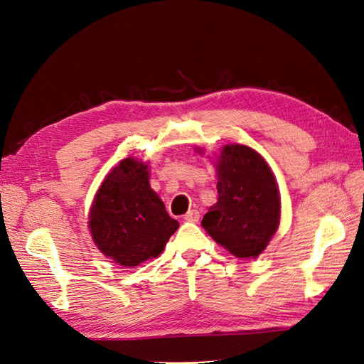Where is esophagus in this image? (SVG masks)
I'll list each match as a JSON object with an SVG mask.
<instances>
[{
  "label": "esophagus",
  "instance_id": "34e87169",
  "mask_svg": "<svg viewBox=\"0 0 364 364\" xmlns=\"http://www.w3.org/2000/svg\"><path fill=\"white\" fill-rule=\"evenodd\" d=\"M199 216L200 215H199L198 210L193 208V210H188V212L183 215V220L188 221V223H198L199 221Z\"/></svg>",
  "mask_w": 364,
  "mask_h": 364
}]
</instances>
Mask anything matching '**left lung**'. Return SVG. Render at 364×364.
Returning a JSON list of instances; mask_svg holds the SVG:
<instances>
[{"label": "left lung", "mask_w": 364, "mask_h": 364, "mask_svg": "<svg viewBox=\"0 0 364 364\" xmlns=\"http://www.w3.org/2000/svg\"><path fill=\"white\" fill-rule=\"evenodd\" d=\"M216 188L220 198L204 215L203 228L232 255H260L280 221L277 183L264 159L243 144L224 146Z\"/></svg>", "instance_id": "8db88e82"}]
</instances>
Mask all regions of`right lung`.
I'll use <instances>...</instances> for the list:
<instances>
[{
  "label": "right lung",
  "mask_w": 364,
  "mask_h": 364,
  "mask_svg": "<svg viewBox=\"0 0 364 364\" xmlns=\"http://www.w3.org/2000/svg\"><path fill=\"white\" fill-rule=\"evenodd\" d=\"M148 165L124 159L102 182L90 210V232L101 252L121 266L157 257L179 223L149 187Z\"/></svg>",
  "instance_id": "obj_1"
}]
</instances>
